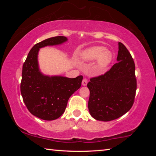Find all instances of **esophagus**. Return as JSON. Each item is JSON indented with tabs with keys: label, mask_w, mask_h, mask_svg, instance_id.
Masks as SVG:
<instances>
[{
	"label": "esophagus",
	"mask_w": 156,
	"mask_h": 156,
	"mask_svg": "<svg viewBox=\"0 0 156 156\" xmlns=\"http://www.w3.org/2000/svg\"><path fill=\"white\" fill-rule=\"evenodd\" d=\"M88 81H87V78H84L83 80V82H82V84H83V86H85L87 85V84Z\"/></svg>",
	"instance_id": "esophagus-1"
}]
</instances>
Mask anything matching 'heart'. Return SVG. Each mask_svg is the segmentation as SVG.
<instances>
[{
    "instance_id": "1",
    "label": "heart",
    "mask_w": 156,
    "mask_h": 156,
    "mask_svg": "<svg viewBox=\"0 0 156 156\" xmlns=\"http://www.w3.org/2000/svg\"><path fill=\"white\" fill-rule=\"evenodd\" d=\"M105 49V47L101 46L92 47L81 53V58L84 61H93L97 59L96 70L102 72L109 66L113 58L112 52Z\"/></svg>"
}]
</instances>
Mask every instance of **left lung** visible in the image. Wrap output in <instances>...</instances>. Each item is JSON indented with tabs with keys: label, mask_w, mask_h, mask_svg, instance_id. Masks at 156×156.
<instances>
[{
	"label": "left lung",
	"mask_w": 156,
	"mask_h": 156,
	"mask_svg": "<svg viewBox=\"0 0 156 156\" xmlns=\"http://www.w3.org/2000/svg\"><path fill=\"white\" fill-rule=\"evenodd\" d=\"M117 60L105 74L91 78L87 84L89 111L97 120L117 119L133 105L137 89L135 63L130 52L120 42Z\"/></svg>",
	"instance_id": "left-lung-1"
}]
</instances>
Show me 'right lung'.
<instances>
[{"label":"right lung","mask_w":156,"mask_h":156,"mask_svg":"<svg viewBox=\"0 0 156 156\" xmlns=\"http://www.w3.org/2000/svg\"><path fill=\"white\" fill-rule=\"evenodd\" d=\"M67 41L65 36H56L36 44L29 52L23 66L20 92L23 101L31 114L42 120H53L61 116L69 98L81 86L83 76L75 78L48 76L39 70V49L62 44Z\"/></svg>","instance_id":"1"}]
</instances>
